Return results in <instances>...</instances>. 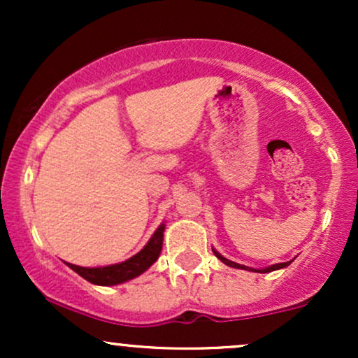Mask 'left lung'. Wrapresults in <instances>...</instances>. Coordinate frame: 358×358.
<instances>
[{
	"label": "left lung",
	"instance_id": "8db88e82",
	"mask_svg": "<svg viewBox=\"0 0 358 358\" xmlns=\"http://www.w3.org/2000/svg\"><path fill=\"white\" fill-rule=\"evenodd\" d=\"M212 250H213V254H215V256L219 257L222 262H224V264L231 266V268H236V269H249V271H254V273H271V271H276V269H282V268H286V266H289L291 262H293V261H287V262H279V264L269 266V268H264V269H252V268H248V266H242V264H237V262H234V261H229V259H225L224 256H220V254L217 252L215 249H212Z\"/></svg>",
	"mask_w": 358,
	"mask_h": 358
}]
</instances>
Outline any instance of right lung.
Wrapping results in <instances>:
<instances>
[{
	"label": "right lung",
	"mask_w": 358,
	"mask_h": 358,
	"mask_svg": "<svg viewBox=\"0 0 358 358\" xmlns=\"http://www.w3.org/2000/svg\"><path fill=\"white\" fill-rule=\"evenodd\" d=\"M163 232H165V224H162L156 229L153 236H151V239L148 241V244L139 250L136 256L129 257L124 262H119V264L104 266V268H82V266L69 264L67 262V266L72 271H76L79 276L87 279L89 282H92V285H121V282L129 281V279L145 273L156 259L159 257V252H162L163 248Z\"/></svg>",
	"instance_id": "obj_1"
}]
</instances>
